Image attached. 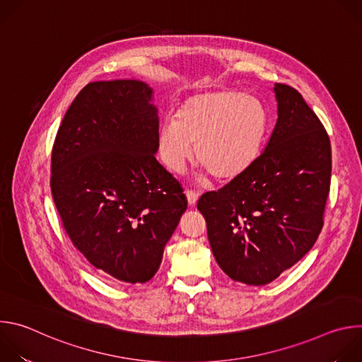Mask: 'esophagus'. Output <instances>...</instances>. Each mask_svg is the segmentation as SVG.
Wrapping results in <instances>:
<instances>
[{"label": "esophagus", "instance_id": "34e87169", "mask_svg": "<svg viewBox=\"0 0 362 362\" xmlns=\"http://www.w3.org/2000/svg\"><path fill=\"white\" fill-rule=\"evenodd\" d=\"M186 197H187V203L189 206H194L197 203V199H199V194L192 192V190H186Z\"/></svg>", "mask_w": 362, "mask_h": 362}]
</instances>
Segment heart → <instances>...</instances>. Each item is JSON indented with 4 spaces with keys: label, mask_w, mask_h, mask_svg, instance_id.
Here are the masks:
<instances>
[{
    "label": "heart",
    "mask_w": 362,
    "mask_h": 362,
    "mask_svg": "<svg viewBox=\"0 0 362 362\" xmlns=\"http://www.w3.org/2000/svg\"><path fill=\"white\" fill-rule=\"evenodd\" d=\"M267 130L268 113L257 98L230 90L196 93L182 101L176 117L162 123L160 159L182 173L196 146L197 163L216 182L228 183L256 162Z\"/></svg>",
    "instance_id": "1"
}]
</instances>
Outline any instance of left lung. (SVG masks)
Listing matches in <instances>:
<instances>
[{
  "instance_id": "obj_1",
  "label": "left lung",
  "mask_w": 362,
  "mask_h": 362,
  "mask_svg": "<svg viewBox=\"0 0 362 362\" xmlns=\"http://www.w3.org/2000/svg\"><path fill=\"white\" fill-rule=\"evenodd\" d=\"M278 120L252 168L197 209L221 269L233 281L267 285L317 242L331 183L329 137L303 97L275 83Z\"/></svg>"
}]
</instances>
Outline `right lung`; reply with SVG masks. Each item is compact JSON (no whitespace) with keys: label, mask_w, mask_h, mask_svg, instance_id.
<instances>
[{"label":"right lung","mask_w":362,"mask_h":362,"mask_svg":"<svg viewBox=\"0 0 362 362\" xmlns=\"http://www.w3.org/2000/svg\"><path fill=\"white\" fill-rule=\"evenodd\" d=\"M140 80L87 84L51 154V193L73 245L101 274L143 284L158 272L187 200L156 160L159 115Z\"/></svg>","instance_id":"obj_1"}]
</instances>
